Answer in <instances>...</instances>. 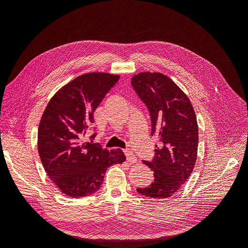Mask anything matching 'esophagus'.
<instances>
[{"mask_svg":"<svg viewBox=\"0 0 248 248\" xmlns=\"http://www.w3.org/2000/svg\"><path fill=\"white\" fill-rule=\"evenodd\" d=\"M125 155H126V159L129 163H136L137 162V157L134 156V154L129 151V150H125Z\"/></svg>","mask_w":248,"mask_h":248,"instance_id":"esophagus-1","label":"esophagus"}]
</instances>
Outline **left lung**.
Masks as SVG:
<instances>
[{
  "mask_svg": "<svg viewBox=\"0 0 248 248\" xmlns=\"http://www.w3.org/2000/svg\"><path fill=\"white\" fill-rule=\"evenodd\" d=\"M131 85L147 106L152 131L162 147L156 145L152 161H144L154 171V181L137 188L142 196L166 199L174 196L189 178L198 156L199 126L187 95L160 72H140Z\"/></svg>",
  "mask_w": 248,
  "mask_h": 248,
  "instance_id": "1",
  "label": "left lung"
}]
</instances>
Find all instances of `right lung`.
I'll return each mask as SVG.
<instances>
[{"label": "right lung", "instance_id": "add662e5", "mask_svg": "<svg viewBox=\"0 0 248 248\" xmlns=\"http://www.w3.org/2000/svg\"><path fill=\"white\" fill-rule=\"evenodd\" d=\"M119 78L107 72L81 74L60 89L43 111L38 153L46 174L66 196L82 198L96 192L107 170L126 160L121 149L108 151L84 140L94 110Z\"/></svg>", "mask_w": 248, "mask_h": 248}]
</instances>
